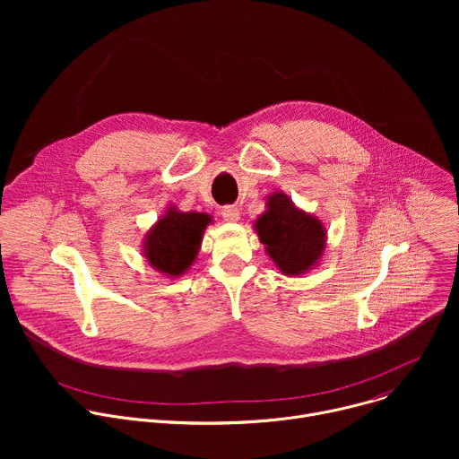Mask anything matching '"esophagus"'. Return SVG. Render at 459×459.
Returning <instances> with one entry per match:
<instances>
[{
	"instance_id": "obj_1",
	"label": "esophagus",
	"mask_w": 459,
	"mask_h": 459,
	"mask_svg": "<svg viewBox=\"0 0 459 459\" xmlns=\"http://www.w3.org/2000/svg\"><path fill=\"white\" fill-rule=\"evenodd\" d=\"M221 214H223V220H225V221H229V223H236V221H239V209H238V207H234V205H227V207H223Z\"/></svg>"
}]
</instances>
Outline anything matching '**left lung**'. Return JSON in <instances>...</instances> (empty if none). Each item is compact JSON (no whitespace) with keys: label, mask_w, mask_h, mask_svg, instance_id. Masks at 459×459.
<instances>
[{"label":"left lung","mask_w":459,"mask_h":459,"mask_svg":"<svg viewBox=\"0 0 459 459\" xmlns=\"http://www.w3.org/2000/svg\"><path fill=\"white\" fill-rule=\"evenodd\" d=\"M265 207V212L254 220V230L274 265L290 278L310 273L326 247L323 221L299 209L280 190L267 195Z\"/></svg>","instance_id":"obj_1"}]
</instances>
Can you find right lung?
<instances>
[{
	"label": "right lung",
	"mask_w": 459,
	"mask_h": 459,
	"mask_svg": "<svg viewBox=\"0 0 459 459\" xmlns=\"http://www.w3.org/2000/svg\"><path fill=\"white\" fill-rule=\"evenodd\" d=\"M211 223L212 216L207 212H183L176 205H169L143 236L145 261L167 278L183 276L198 257L205 229Z\"/></svg>",
	"instance_id": "add662e5"
}]
</instances>
